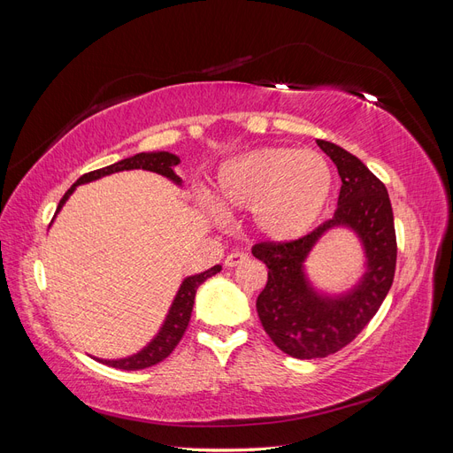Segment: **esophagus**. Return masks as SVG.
Wrapping results in <instances>:
<instances>
[{"instance_id": "34e87169", "label": "esophagus", "mask_w": 453, "mask_h": 453, "mask_svg": "<svg viewBox=\"0 0 453 453\" xmlns=\"http://www.w3.org/2000/svg\"><path fill=\"white\" fill-rule=\"evenodd\" d=\"M248 258H250V257L245 255V253H242V251H234V253L226 255V258H225V266H228V268H232V266H238V265L245 263V260H248Z\"/></svg>"}]
</instances>
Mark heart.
Masks as SVG:
<instances>
[{"instance_id":"1","label":"heart","mask_w":453,"mask_h":453,"mask_svg":"<svg viewBox=\"0 0 453 453\" xmlns=\"http://www.w3.org/2000/svg\"><path fill=\"white\" fill-rule=\"evenodd\" d=\"M333 188L334 172L325 155L266 147L228 164L219 175L215 203L223 213L253 211L260 236L291 242L319 221Z\"/></svg>"}]
</instances>
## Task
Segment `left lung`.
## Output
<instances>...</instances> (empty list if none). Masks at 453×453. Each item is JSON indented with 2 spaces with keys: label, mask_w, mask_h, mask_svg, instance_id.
Returning a JSON list of instances; mask_svg holds the SVG:
<instances>
[{
  "label": "left lung",
  "mask_w": 453,
  "mask_h": 453,
  "mask_svg": "<svg viewBox=\"0 0 453 453\" xmlns=\"http://www.w3.org/2000/svg\"><path fill=\"white\" fill-rule=\"evenodd\" d=\"M318 145L342 177L334 217L291 242H258L253 257L268 266V281L257 298L266 334L295 359H323L346 348L374 318L388 296L396 266V236L388 188L365 164L331 142ZM349 226L365 243L369 263L364 281L346 297L315 294L303 276V260L324 232Z\"/></svg>",
  "instance_id": "obj_1"
}]
</instances>
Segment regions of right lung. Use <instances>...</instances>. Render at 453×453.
Instances as JSON below:
<instances>
[{
    "label": "right lung",
    "instance_id": "obj_1",
    "mask_svg": "<svg viewBox=\"0 0 453 453\" xmlns=\"http://www.w3.org/2000/svg\"><path fill=\"white\" fill-rule=\"evenodd\" d=\"M177 164H180V158H177L172 153H140V155H134L130 158L119 160V162L111 164V166H105V168H100V170L88 172L85 175H81L79 180L70 188H67V193L62 196V200L58 203L57 213L60 211L64 202L70 198V195L73 193L77 185H83V183H88V181H94V180H100V177H104V175L122 172V170H138V168H142V170H149V172H157V173H160L164 177H170L172 181H175L177 185H180L181 183V177H177L173 173V168L177 166ZM219 270H221V266L217 265V266L205 270L202 273H196V276L187 278L181 283L180 291H177L173 304L170 308V313H168L166 321H164L160 333L155 336V340L150 342L147 348H143L140 353H135V355H132V357H127V359H117V361H102V359H98V361L107 365V366L120 368V370H142V368H149V366H153V365L166 359L168 355L175 349V346L180 344V340L183 338V334L187 331L188 321H190V313H193V306H195L196 289L205 280L215 276Z\"/></svg>",
    "mask_w": 453,
    "mask_h": 453
}]
</instances>
